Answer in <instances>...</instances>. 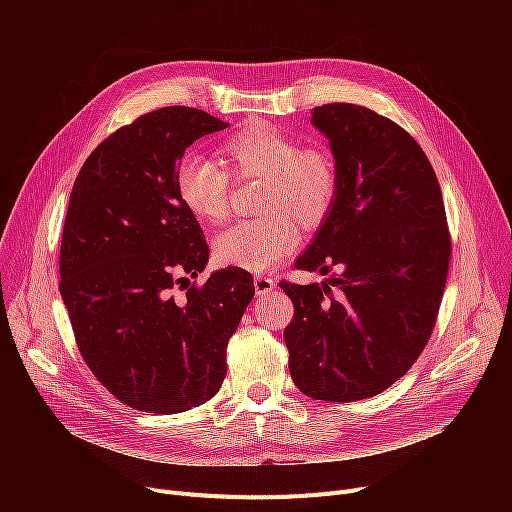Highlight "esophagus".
Wrapping results in <instances>:
<instances>
[{
  "instance_id": "esophagus-1",
  "label": "esophagus",
  "mask_w": 512,
  "mask_h": 512,
  "mask_svg": "<svg viewBox=\"0 0 512 512\" xmlns=\"http://www.w3.org/2000/svg\"><path fill=\"white\" fill-rule=\"evenodd\" d=\"M253 284H255V292L257 294H270L278 286V282L274 278H270V276H255Z\"/></svg>"
}]
</instances>
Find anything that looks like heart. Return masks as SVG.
Masks as SVG:
<instances>
[{
  "instance_id": "1",
  "label": "heart",
  "mask_w": 512,
  "mask_h": 512,
  "mask_svg": "<svg viewBox=\"0 0 512 512\" xmlns=\"http://www.w3.org/2000/svg\"><path fill=\"white\" fill-rule=\"evenodd\" d=\"M218 153L234 176L265 178L261 207L276 211L224 230L215 238V257L240 270H270L301 245L297 219L313 228L330 213L338 188L336 161L328 149L299 147L290 132L267 122H251L228 134ZM225 171L209 159L184 157L174 176L184 209L203 222H222L230 201Z\"/></svg>"
}]
</instances>
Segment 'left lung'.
<instances>
[{
  "label": "left lung",
  "instance_id": "8db88e82",
  "mask_svg": "<svg viewBox=\"0 0 512 512\" xmlns=\"http://www.w3.org/2000/svg\"><path fill=\"white\" fill-rule=\"evenodd\" d=\"M338 188L297 270L321 284L280 282L294 305L284 330L301 392L353 402L390 388L432 334L446 286L450 236L436 172L392 120L355 103L315 107Z\"/></svg>",
  "mask_w": 512,
  "mask_h": 512
}]
</instances>
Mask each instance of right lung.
<instances>
[{"label": "right lung", "mask_w": 512, "mask_h": 512, "mask_svg": "<svg viewBox=\"0 0 512 512\" xmlns=\"http://www.w3.org/2000/svg\"><path fill=\"white\" fill-rule=\"evenodd\" d=\"M226 126L195 107L149 112L89 155L70 193L60 294L78 351L107 390L145 413H182L222 388L228 340L255 294L240 267L184 286L205 270L209 247L176 195V168Z\"/></svg>", "instance_id": "add662e5"}]
</instances>
